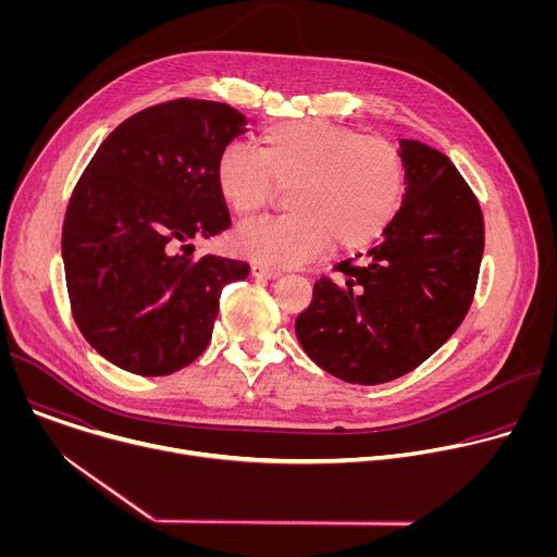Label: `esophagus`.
<instances>
[{
  "label": "esophagus",
  "instance_id": "34e87169",
  "mask_svg": "<svg viewBox=\"0 0 557 557\" xmlns=\"http://www.w3.org/2000/svg\"><path fill=\"white\" fill-rule=\"evenodd\" d=\"M251 273H253V277H260V280H277V277H280V271L267 269V267H262V264H253V267H251Z\"/></svg>",
  "mask_w": 557,
  "mask_h": 557
}]
</instances>
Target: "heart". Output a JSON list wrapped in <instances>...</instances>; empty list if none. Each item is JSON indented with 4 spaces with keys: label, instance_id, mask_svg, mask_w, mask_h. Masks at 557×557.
<instances>
[{
    "label": "heart",
    "instance_id": "obj_1",
    "mask_svg": "<svg viewBox=\"0 0 557 557\" xmlns=\"http://www.w3.org/2000/svg\"><path fill=\"white\" fill-rule=\"evenodd\" d=\"M260 151L228 143L215 161V185L228 209L251 218L286 189V215L235 231V251L273 269L299 267L335 251L370 247L399 213L408 163L399 145L361 136L324 119H290L264 127Z\"/></svg>",
    "mask_w": 557,
    "mask_h": 557
}]
</instances>
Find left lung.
<instances>
[{"label":"left lung","mask_w":557,"mask_h":557,"mask_svg":"<svg viewBox=\"0 0 557 557\" xmlns=\"http://www.w3.org/2000/svg\"><path fill=\"white\" fill-rule=\"evenodd\" d=\"M401 151L408 189L399 213L361 264L346 260L337 280L314 282L295 320L304 352L348 383L376 385L421 366L462 324L479 282V200L438 149L404 138Z\"/></svg>","instance_id":"obj_1"}]
</instances>
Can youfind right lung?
Masks as SVG:
<instances>
[{
	"instance_id": "right-lung-1",
	"label": "right lung",
	"mask_w": 557,
	"mask_h": 557,
	"mask_svg": "<svg viewBox=\"0 0 557 557\" xmlns=\"http://www.w3.org/2000/svg\"><path fill=\"white\" fill-rule=\"evenodd\" d=\"M247 132L226 103L176 99L123 121L78 178L61 256L74 322L114 366L165 376L211 342L220 293L249 264L194 258V237L228 228L218 153Z\"/></svg>"
}]
</instances>
